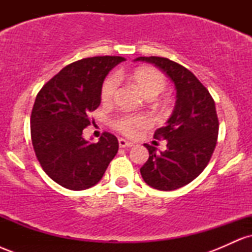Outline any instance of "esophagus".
<instances>
[{"instance_id":"obj_1","label":"esophagus","mask_w":252,"mask_h":252,"mask_svg":"<svg viewBox=\"0 0 252 252\" xmlns=\"http://www.w3.org/2000/svg\"><path fill=\"white\" fill-rule=\"evenodd\" d=\"M118 144H120L121 148H130V147L134 146V143L126 140V138H120V140H118Z\"/></svg>"}]
</instances>
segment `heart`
Returning <instances> with one entry per match:
<instances>
[{"label": "heart", "instance_id": "b5f03b06", "mask_svg": "<svg viewBox=\"0 0 252 252\" xmlns=\"http://www.w3.org/2000/svg\"><path fill=\"white\" fill-rule=\"evenodd\" d=\"M132 80L137 88L142 91L147 98L158 97L166 89L167 82L163 73L155 68L141 67L132 74ZM118 86L117 76H110L106 78L102 86V99L104 102H110L116 94ZM150 120L144 115H124L118 117L114 122L115 128L126 135H134L136 129L148 126Z\"/></svg>", "mask_w": 252, "mask_h": 252}]
</instances>
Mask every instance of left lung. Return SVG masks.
<instances>
[{
    "instance_id": "8db88e82",
    "label": "left lung",
    "mask_w": 252,
    "mask_h": 252,
    "mask_svg": "<svg viewBox=\"0 0 252 252\" xmlns=\"http://www.w3.org/2000/svg\"><path fill=\"white\" fill-rule=\"evenodd\" d=\"M135 62L153 63L174 83V110L166 126L154 134L167 140V149L158 153L155 147L144 144L149 158L140 172L153 189H178L200 174L216 148L219 123L215 100L192 72L167 58L140 57Z\"/></svg>"
}]
</instances>
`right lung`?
Instances as JSON below:
<instances>
[{
  "mask_svg": "<svg viewBox=\"0 0 252 252\" xmlns=\"http://www.w3.org/2000/svg\"><path fill=\"white\" fill-rule=\"evenodd\" d=\"M124 60L109 56L78 60L37 94L31 116L32 143L46 174L65 189L94 186L117 154L116 136L104 132L92 143L83 130L90 124V112L99 106L104 79Z\"/></svg>",
  "mask_w": 252,
  "mask_h": 252,
  "instance_id": "add662e5",
  "label": "right lung"
}]
</instances>
